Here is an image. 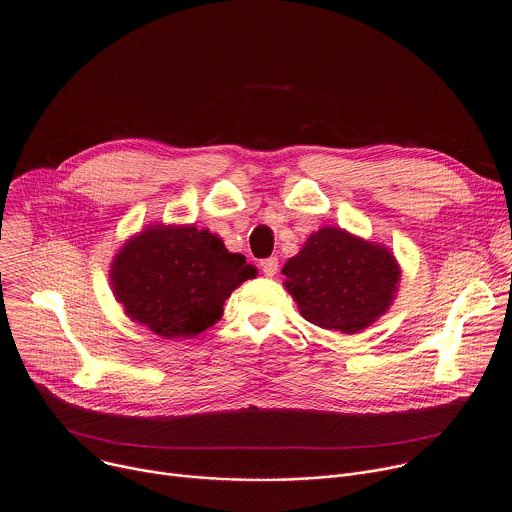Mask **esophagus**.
<instances>
[{
  "instance_id": "obj_1",
  "label": "esophagus",
  "mask_w": 512,
  "mask_h": 512,
  "mask_svg": "<svg viewBox=\"0 0 512 512\" xmlns=\"http://www.w3.org/2000/svg\"><path fill=\"white\" fill-rule=\"evenodd\" d=\"M261 269H263L265 277H273V275L277 273V269H279V261H277V257H269V259H265V261L261 263Z\"/></svg>"
}]
</instances>
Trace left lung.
<instances>
[{"instance_id": "left-lung-1", "label": "left lung", "mask_w": 512, "mask_h": 512, "mask_svg": "<svg viewBox=\"0 0 512 512\" xmlns=\"http://www.w3.org/2000/svg\"><path fill=\"white\" fill-rule=\"evenodd\" d=\"M281 271L303 319L348 335L364 331L390 309L402 277L386 245L339 227L311 233Z\"/></svg>"}]
</instances>
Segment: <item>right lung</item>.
Returning <instances> with one entry per match:
<instances>
[{"label":"right lung","mask_w":512,"mask_h":512,"mask_svg":"<svg viewBox=\"0 0 512 512\" xmlns=\"http://www.w3.org/2000/svg\"><path fill=\"white\" fill-rule=\"evenodd\" d=\"M124 313L162 339H189L215 325L225 299L257 269L219 235L195 225H148L110 263Z\"/></svg>","instance_id":"obj_1"}]
</instances>
